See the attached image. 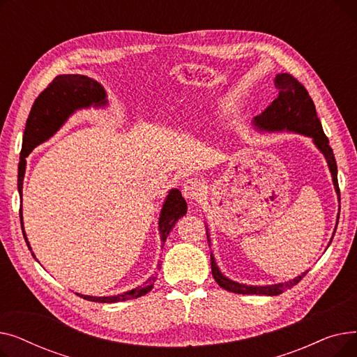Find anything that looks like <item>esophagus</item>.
<instances>
[{
	"label": "esophagus",
	"mask_w": 357,
	"mask_h": 357,
	"mask_svg": "<svg viewBox=\"0 0 357 357\" xmlns=\"http://www.w3.org/2000/svg\"><path fill=\"white\" fill-rule=\"evenodd\" d=\"M182 194L188 201H197L204 195V185L198 179H186L182 186Z\"/></svg>",
	"instance_id": "esophagus-1"
}]
</instances>
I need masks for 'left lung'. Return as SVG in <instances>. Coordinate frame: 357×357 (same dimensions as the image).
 Listing matches in <instances>:
<instances>
[{"label": "left lung", "instance_id": "left-lung-1", "mask_svg": "<svg viewBox=\"0 0 357 357\" xmlns=\"http://www.w3.org/2000/svg\"><path fill=\"white\" fill-rule=\"evenodd\" d=\"M275 86L279 91L278 98H275L273 102L264 112H261V114L255 117V126L259 130H265V131L287 130V131H294V133H299V135L311 137L314 144L317 146V149H320V152L324 155V158L328 163L333 183H334V190L340 199L339 181H337V163L334 159L333 149L330 147L328 139L324 135V130L320 123V119L317 117L315 105L310 97L308 91L305 89V86L301 82H298L289 73H278L275 78ZM339 215H340V213L337 214V224H339ZM335 229H337V226H335ZM334 233H335V230H334ZM207 237L210 241L208 231H207ZM330 243H328V246H330ZM211 272H213L215 282L226 291H230L234 294H243V295L273 296V295H279L284 291L295 287L299 280H301L307 275L308 271L304 272L303 275L296 276L295 279L288 280V282H285V284H275V285H265V287L245 285V284L234 282V280L229 279L227 276H224L220 272V269L215 264V259L211 253Z\"/></svg>", "mask_w": 357, "mask_h": 357}]
</instances>
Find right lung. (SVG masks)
Returning a JSON list of instances; mask_svg holds the SVG:
<instances>
[{
  "label": "right lung",
  "mask_w": 357,
  "mask_h": 357,
  "mask_svg": "<svg viewBox=\"0 0 357 357\" xmlns=\"http://www.w3.org/2000/svg\"><path fill=\"white\" fill-rule=\"evenodd\" d=\"M107 93L101 84L93 81L85 75H59L56 77L49 86L36 98L31 111L29 114L24 137H23V160L18 166V194L23 198V179L26 172V158L31 150L39 146L40 143L50 139L56 131H58L65 121L73 114L77 109L107 105ZM186 214V202L179 190H171L163 202V207L159 217V231L160 238L165 243L169 233L175 227L176 221ZM20 221L24 240L29 249L30 243L27 240L24 226H23V213L20 208ZM33 255V253H31ZM34 256V255H33ZM160 268V265H158ZM158 276H150L142 287H137L124 294H119L114 296H91V295H79L84 299L93 303H120L127 301L146 295L152 291Z\"/></svg>",
  "instance_id": "1"
}]
</instances>
